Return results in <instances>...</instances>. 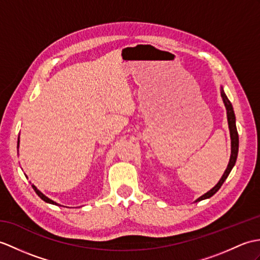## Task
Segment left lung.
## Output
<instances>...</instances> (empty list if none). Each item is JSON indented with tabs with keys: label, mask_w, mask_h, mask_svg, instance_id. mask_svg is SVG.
<instances>
[{
	"label": "left lung",
	"mask_w": 260,
	"mask_h": 260,
	"mask_svg": "<svg viewBox=\"0 0 260 260\" xmlns=\"http://www.w3.org/2000/svg\"><path fill=\"white\" fill-rule=\"evenodd\" d=\"M220 93H221V98L222 101L225 103V106H226V110H227V118H228V125H229V131H231V138H232V155H231V159H229V164L226 168V171L222 175V177L220 178V180L218 182L213 189H210L206 194L203 195L202 197H199L196 202H201L203 199H206L212 197L214 194H216L217 191L219 190V188L221 187V185L224 184V182L226 180V178L228 177L229 173L232 172L233 167L235 165V162H236L237 159V155H238V146H239V137H238V132L236 128V118H235V113L233 110V105L232 103L229 102V100L227 99V96L224 92V89H220Z\"/></svg>",
	"instance_id": "left-lung-1"
}]
</instances>
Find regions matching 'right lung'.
I'll return each instance as SVG.
<instances>
[{"label": "right lung", "instance_id": "right-lung-1", "mask_svg": "<svg viewBox=\"0 0 260 260\" xmlns=\"http://www.w3.org/2000/svg\"><path fill=\"white\" fill-rule=\"evenodd\" d=\"M17 145H19V140H17ZM33 187V189L35 190V192H36V194H38L42 199H43V201L44 202H46V203H50V204H53V205H58V204H56L55 202H53L52 201V199H50V198H47L45 195H43V194H42V192L38 189V188H36V187L35 186H32Z\"/></svg>", "mask_w": 260, "mask_h": 260}]
</instances>
